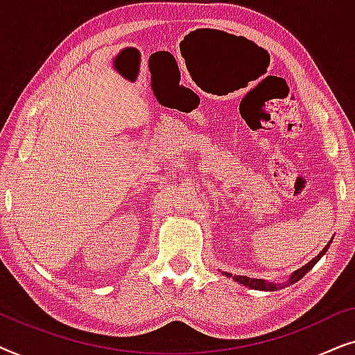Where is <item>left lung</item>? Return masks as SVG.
<instances>
[{
	"mask_svg": "<svg viewBox=\"0 0 355 355\" xmlns=\"http://www.w3.org/2000/svg\"><path fill=\"white\" fill-rule=\"evenodd\" d=\"M329 245V244H328ZM328 245L324 247V249L320 252V254L315 257V259L312 260V261H309L307 265L305 266H302V268H299L297 271H295V273L291 276L289 278V281H286L284 284H270V283H265L263 279H254V278H247V276H237V275H234L232 276V278H234L237 283H241V284H244V286H249V288H252V289H260V291H276V289H281V288H284V286H289V284H293V283H295V281H299L300 278H302V276L307 273V271L310 270V268H313V265L317 263V261L322 259V255L324 254V252H327V249H328ZM226 276H231V275H227V273H225Z\"/></svg>",
	"mask_w": 355,
	"mask_h": 355,
	"instance_id": "left-lung-1",
	"label": "left lung"
}]
</instances>
